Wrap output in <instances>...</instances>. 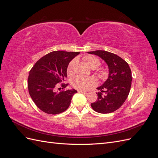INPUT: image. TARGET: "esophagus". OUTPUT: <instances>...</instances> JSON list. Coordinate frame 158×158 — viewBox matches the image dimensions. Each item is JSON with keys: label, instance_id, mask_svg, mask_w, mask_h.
Returning a JSON list of instances; mask_svg holds the SVG:
<instances>
[{"label": "esophagus", "instance_id": "1", "mask_svg": "<svg viewBox=\"0 0 158 158\" xmlns=\"http://www.w3.org/2000/svg\"><path fill=\"white\" fill-rule=\"evenodd\" d=\"M79 92H81V93H83V94H89V91H78Z\"/></svg>", "mask_w": 158, "mask_h": 158}]
</instances>
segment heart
<instances>
[{
    "mask_svg": "<svg viewBox=\"0 0 158 158\" xmlns=\"http://www.w3.org/2000/svg\"><path fill=\"white\" fill-rule=\"evenodd\" d=\"M84 60L86 64L89 66L90 68L93 69H97L100 66L99 60L94 56H87L84 57ZM76 63V60L74 59L70 62L67 67V74L69 76L73 75L74 67ZM100 78L106 77V74L103 72L99 74ZM95 84V81L92 78L83 77L81 76H76L71 81V85L73 88L79 91H85L88 89L89 88L93 87Z\"/></svg>",
    "mask_w": 158,
    "mask_h": 158,
    "instance_id": "obj_1",
    "label": "heart"
}]
</instances>
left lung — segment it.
I'll return each instance as SVG.
<instances>
[{
  "label": "left lung",
  "mask_w": 158,
  "mask_h": 158,
  "mask_svg": "<svg viewBox=\"0 0 158 158\" xmlns=\"http://www.w3.org/2000/svg\"><path fill=\"white\" fill-rule=\"evenodd\" d=\"M88 52L102 58L109 68L108 78L97 88L100 92L98 94L97 101L91 103V106L95 111L99 113L114 112L125 103L130 92L131 70L125 60L112 52L101 50ZM103 92H105L103 96Z\"/></svg>",
  "instance_id": "left-lung-1"
}]
</instances>
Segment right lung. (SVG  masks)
Wrapping results in <instances>:
<instances>
[{
  "mask_svg": "<svg viewBox=\"0 0 158 158\" xmlns=\"http://www.w3.org/2000/svg\"><path fill=\"white\" fill-rule=\"evenodd\" d=\"M80 52L52 51L38 60L28 76V90L37 107L47 114L63 113L70 106L74 89L56 92L57 84L64 82L70 62ZM69 84H61L62 89Z\"/></svg>",
  "mask_w": 158,
  "mask_h": 158,
  "instance_id": "1",
  "label": "right lung"
}]
</instances>
